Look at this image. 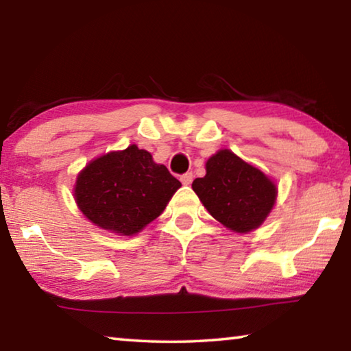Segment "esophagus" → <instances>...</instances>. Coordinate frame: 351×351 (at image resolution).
Listing matches in <instances>:
<instances>
[{
	"label": "esophagus",
	"mask_w": 351,
	"mask_h": 351,
	"mask_svg": "<svg viewBox=\"0 0 351 351\" xmlns=\"http://www.w3.org/2000/svg\"><path fill=\"white\" fill-rule=\"evenodd\" d=\"M181 182L184 184V186H189V184H192V181H193V175L190 173V171H187V173H184V175H181Z\"/></svg>",
	"instance_id": "34e87169"
}]
</instances>
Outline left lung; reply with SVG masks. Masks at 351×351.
Wrapping results in <instances>:
<instances>
[{"mask_svg": "<svg viewBox=\"0 0 351 351\" xmlns=\"http://www.w3.org/2000/svg\"><path fill=\"white\" fill-rule=\"evenodd\" d=\"M192 189L213 218L240 234L265 221L277 195L263 171L229 150L213 154L206 164V176L197 178Z\"/></svg>", "mask_w": 351, "mask_h": 351, "instance_id": "left-lung-1", "label": "left lung"}]
</instances>
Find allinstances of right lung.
Returning <instances> with one entry per match:
<instances>
[{"label": "right lung", "mask_w": 351, "mask_h": 351, "mask_svg": "<svg viewBox=\"0 0 351 351\" xmlns=\"http://www.w3.org/2000/svg\"><path fill=\"white\" fill-rule=\"evenodd\" d=\"M180 187L165 165L130 145L88 164L77 178L74 197L83 215L99 228L133 235L161 215Z\"/></svg>", "instance_id": "add662e5"}]
</instances>
